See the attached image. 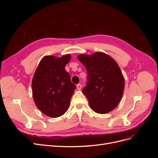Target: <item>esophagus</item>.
<instances>
[{"label":"esophagus","instance_id":"1","mask_svg":"<svg viewBox=\"0 0 158 158\" xmlns=\"http://www.w3.org/2000/svg\"><path fill=\"white\" fill-rule=\"evenodd\" d=\"M76 88H77L78 90H80L81 88H82V84H77V85H76Z\"/></svg>","mask_w":158,"mask_h":158}]
</instances>
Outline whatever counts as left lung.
Returning a JSON list of instances; mask_svg holds the SVG:
<instances>
[{
  "mask_svg": "<svg viewBox=\"0 0 158 158\" xmlns=\"http://www.w3.org/2000/svg\"><path fill=\"white\" fill-rule=\"evenodd\" d=\"M78 59L87 70L88 81L82 92L91 109L99 114L113 111L120 102L125 88V79L116 61L102 52L80 55Z\"/></svg>",
  "mask_w": 158,
  "mask_h": 158,
  "instance_id": "obj_1",
  "label": "left lung"
}]
</instances>
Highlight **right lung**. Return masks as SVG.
Masks as SVG:
<instances>
[{"label": "right lung", "instance_id": "obj_1", "mask_svg": "<svg viewBox=\"0 0 158 158\" xmlns=\"http://www.w3.org/2000/svg\"><path fill=\"white\" fill-rule=\"evenodd\" d=\"M70 55L45 56L41 59L32 80L33 98L36 106L46 115L59 117L67 111L76 85L65 66Z\"/></svg>", "mask_w": 158, "mask_h": 158}]
</instances>
